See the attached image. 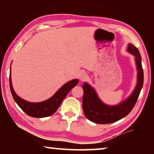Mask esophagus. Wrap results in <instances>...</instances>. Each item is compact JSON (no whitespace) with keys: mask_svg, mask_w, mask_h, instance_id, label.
<instances>
[{"mask_svg":"<svg viewBox=\"0 0 154 154\" xmlns=\"http://www.w3.org/2000/svg\"><path fill=\"white\" fill-rule=\"evenodd\" d=\"M87 77V74L85 73V72H82V73L80 74V76H79V79L81 81H83L85 79V78Z\"/></svg>","mask_w":154,"mask_h":154,"instance_id":"esophagus-1","label":"esophagus"}]
</instances>
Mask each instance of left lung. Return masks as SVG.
I'll return each instance as SVG.
<instances>
[{
    "label": "left lung",
    "instance_id": "left-lung-1",
    "mask_svg": "<svg viewBox=\"0 0 154 154\" xmlns=\"http://www.w3.org/2000/svg\"><path fill=\"white\" fill-rule=\"evenodd\" d=\"M128 51L135 56L138 71L137 84L133 92L123 102L115 106L107 105L100 100L96 91L88 83L82 85L83 96L82 107L86 118L96 124H111L126 117L134 108L143 85V70L141 56L138 49L132 44L128 46Z\"/></svg>",
    "mask_w": 154,
    "mask_h": 154
}]
</instances>
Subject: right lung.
Masks as SVG:
<instances>
[{
    "label": "right lung",
    "mask_w": 154,
    "mask_h": 154,
    "mask_svg": "<svg viewBox=\"0 0 154 154\" xmlns=\"http://www.w3.org/2000/svg\"><path fill=\"white\" fill-rule=\"evenodd\" d=\"M11 72L9 74V85L11 94L14 100L18 106L24 111L28 116L33 118H45L53 115L60 105L62 100L66 97L71 89L79 82L78 79H72L62 86L57 91L55 94L50 98L40 103H30L23 100L14 92L12 87Z\"/></svg>",
    "instance_id": "right-lung-1"
}]
</instances>
